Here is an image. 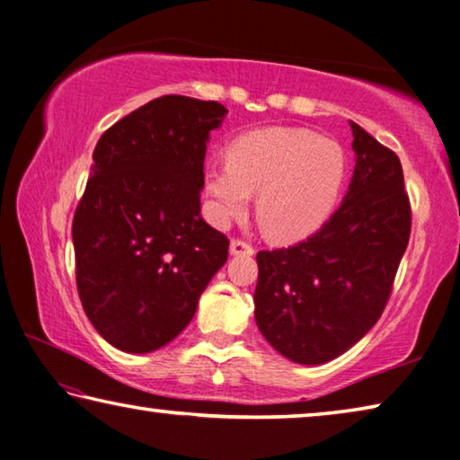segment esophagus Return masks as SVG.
Wrapping results in <instances>:
<instances>
[{
    "mask_svg": "<svg viewBox=\"0 0 460 460\" xmlns=\"http://www.w3.org/2000/svg\"><path fill=\"white\" fill-rule=\"evenodd\" d=\"M253 252L255 249L249 245V243H245V241H241V239H233L231 241V245H229V253L231 255H253Z\"/></svg>",
    "mask_w": 460,
    "mask_h": 460,
    "instance_id": "1",
    "label": "esophagus"
}]
</instances>
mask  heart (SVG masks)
I'll list each match as a JSON object with an SVG mask.
<instances>
[{
    "label": "heart",
    "instance_id": "obj_1",
    "mask_svg": "<svg viewBox=\"0 0 460 460\" xmlns=\"http://www.w3.org/2000/svg\"><path fill=\"white\" fill-rule=\"evenodd\" d=\"M227 164L202 174L207 217L225 229L243 217L255 192V213L279 243L313 235L337 207L347 178L342 146L306 128L268 126L233 137Z\"/></svg>",
    "mask_w": 460,
    "mask_h": 460
}]
</instances>
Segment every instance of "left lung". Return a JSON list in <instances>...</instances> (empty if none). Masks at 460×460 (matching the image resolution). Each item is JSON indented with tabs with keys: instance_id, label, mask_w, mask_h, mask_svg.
I'll use <instances>...</instances> for the list:
<instances>
[{
	"instance_id": "8db88e82",
	"label": "left lung",
	"mask_w": 460,
	"mask_h": 460,
	"mask_svg": "<svg viewBox=\"0 0 460 460\" xmlns=\"http://www.w3.org/2000/svg\"><path fill=\"white\" fill-rule=\"evenodd\" d=\"M355 170L314 235L258 253L255 323L286 359H337L379 321L408 247L411 215L400 158L355 121Z\"/></svg>"
}]
</instances>
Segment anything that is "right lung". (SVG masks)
Instances as JSON below:
<instances>
[{
	"label": "right lung",
	"mask_w": 460,
	"mask_h": 460,
	"mask_svg": "<svg viewBox=\"0 0 460 460\" xmlns=\"http://www.w3.org/2000/svg\"><path fill=\"white\" fill-rule=\"evenodd\" d=\"M227 109L164 95L109 128L73 221L76 288L91 324L126 353L181 334L227 261L229 239L200 217L202 162Z\"/></svg>",
	"instance_id": "add662e5"
}]
</instances>
